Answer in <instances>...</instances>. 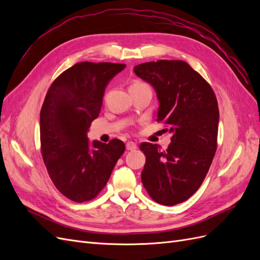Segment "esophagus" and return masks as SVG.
<instances>
[{
	"mask_svg": "<svg viewBox=\"0 0 260 260\" xmlns=\"http://www.w3.org/2000/svg\"><path fill=\"white\" fill-rule=\"evenodd\" d=\"M137 143L133 142V141H129V142H127V144H125V148L128 149V151H136L137 149Z\"/></svg>",
	"mask_w": 260,
	"mask_h": 260,
	"instance_id": "obj_1",
	"label": "esophagus"
}]
</instances>
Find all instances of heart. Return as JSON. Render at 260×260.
I'll list each match as a JSON object with an SVG mask.
<instances>
[{"label": "heart", "mask_w": 260, "mask_h": 260, "mask_svg": "<svg viewBox=\"0 0 260 260\" xmlns=\"http://www.w3.org/2000/svg\"><path fill=\"white\" fill-rule=\"evenodd\" d=\"M136 83H140V82H136Z\"/></svg>", "instance_id": "1"}]
</instances>
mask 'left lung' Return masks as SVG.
Returning <instances> with one entry per match:
<instances>
[{"label": "left lung", "instance_id": "obj_1", "mask_svg": "<svg viewBox=\"0 0 260 260\" xmlns=\"http://www.w3.org/2000/svg\"><path fill=\"white\" fill-rule=\"evenodd\" d=\"M135 73L153 85L159 101L157 121L172 133L167 149L143 142V186L156 203L174 206L190 199L205 179L217 149L218 102L204 78L183 60L140 64Z\"/></svg>", "mask_w": 260, "mask_h": 260}]
</instances>
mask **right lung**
<instances>
[{
	"label": "right lung",
	"instance_id": "1",
	"mask_svg": "<svg viewBox=\"0 0 260 260\" xmlns=\"http://www.w3.org/2000/svg\"><path fill=\"white\" fill-rule=\"evenodd\" d=\"M125 67L114 62H77L53 81L40 113L41 154L49 176L67 199L96 198L124 152V143L94 141L88 133L98 118L106 85Z\"/></svg>",
	"mask_w": 260,
	"mask_h": 260
}]
</instances>
